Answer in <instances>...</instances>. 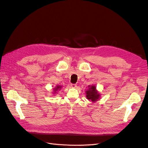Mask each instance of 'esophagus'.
<instances>
[{
    "mask_svg": "<svg viewBox=\"0 0 148 148\" xmlns=\"http://www.w3.org/2000/svg\"><path fill=\"white\" fill-rule=\"evenodd\" d=\"M70 86H71V87L75 88L77 87V84H71Z\"/></svg>",
    "mask_w": 148,
    "mask_h": 148,
    "instance_id": "obj_1",
    "label": "esophagus"
}]
</instances>
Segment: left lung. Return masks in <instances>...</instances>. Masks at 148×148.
I'll list each match as a JSON object with an SVG mask.
<instances>
[{
	"label": "left lung",
	"mask_w": 148,
	"mask_h": 148,
	"mask_svg": "<svg viewBox=\"0 0 148 148\" xmlns=\"http://www.w3.org/2000/svg\"><path fill=\"white\" fill-rule=\"evenodd\" d=\"M86 95L87 99L94 102L100 99V94L96 90L95 85L88 86V89L86 91Z\"/></svg>",
	"instance_id": "obj_1"
}]
</instances>
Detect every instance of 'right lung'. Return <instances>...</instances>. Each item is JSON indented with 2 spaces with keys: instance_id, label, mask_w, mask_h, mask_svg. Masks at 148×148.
<instances>
[{
  "instance_id": "add662e5",
  "label": "right lung",
  "mask_w": 148,
  "mask_h": 148,
  "mask_svg": "<svg viewBox=\"0 0 148 148\" xmlns=\"http://www.w3.org/2000/svg\"><path fill=\"white\" fill-rule=\"evenodd\" d=\"M62 86H60V85H57V86L56 87V88H54V89H53V91H54V92H54L55 94L56 93V91H58V90H60V89H61V88H62ZM54 93H53V94H54Z\"/></svg>"
}]
</instances>
